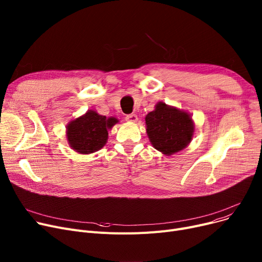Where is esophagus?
<instances>
[{
  "label": "esophagus",
  "mask_w": 262,
  "mask_h": 262,
  "mask_svg": "<svg viewBox=\"0 0 262 262\" xmlns=\"http://www.w3.org/2000/svg\"><path fill=\"white\" fill-rule=\"evenodd\" d=\"M125 119H126L127 122L135 123V122H137V120H138V117H137L135 114H132V115H127V116L125 117Z\"/></svg>",
  "instance_id": "esophagus-1"
}]
</instances>
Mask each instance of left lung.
<instances>
[{
	"instance_id": "1",
	"label": "left lung",
	"mask_w": 262,
	"mask_h": 262,
	"mask_svg": "<svg viewBox=\"0 0 262 262\" xmlns=\"http://www.w3.org/2000/svg\"><path fill=\"white\" fill-rule=\"evenodd\" d=\"M146 133L152 145L162 154L170 156L184 149L192 140L194 124L191 116L159 102L145 117Z\"/></svg>"
}]
</instances>
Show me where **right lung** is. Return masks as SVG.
Wrapping results in <instances>:
<instances>
[{"instance_id": "right-lung-1", "label": "right lung", "mask_w": 262, "mask_h": 262, "mask_svg": "<svg viewBox=\"0 0 262 262\" xmlns=\"http://www.w3.org/2000/svg\"><path fill=\"white\" fill-rule=\"evenodd\" d=\"M119 120L106 118L94 110L72 120L67 125V140L72 149L79 154H91L101 149L107 142L108 129L113 128Z\"/></svg>"}]
</instances>
